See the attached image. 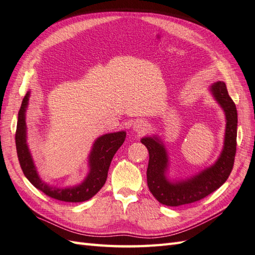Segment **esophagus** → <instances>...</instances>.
Returning <instances> with one entry per match:
<instances>
[{
	"instance_id": "34e87169",
	"label": "esophagus",
	"mask_w": 255,
	"mask_h": 255,
	"mask_svg": "<svg viewBox=\"0 0 255 255\" xmlns=\"http://www.w3.org/2000/svg\"><path fill=\"white\" fill-rule=\"evenodd\" d=\"M147 127H148V126H147L146 122L142 121V120H136V121L133 122V124H132L133 130H134V131H136V132H139V133H142V132L146 131Z\"/></svg>"
}]
</instances>
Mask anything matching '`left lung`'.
<instances>
[{
	"mask_svg": "<svg viewBox=\"0 0 255 255\" xmlns=\"http://www.w3.org/2000/svg\"><path fill=\"white\" fill-rule=\"evenodd\" d=\"M211 95L224 111L226 126L224 145L217 161L200 172L185 180L168 179L169 157L167 149L158 135L141 139L149 154L146 171L148 190L160 204L178 207L192 204L217 191L230 177L234 166L237 145V110L228 95L224 82H215L210 88Z\"/></svg>",
	"mask_w": 255,
	"mask_h": 255,
	"instance_id": "left-lung-1",
	"label": "left lung"
}]
</instances>
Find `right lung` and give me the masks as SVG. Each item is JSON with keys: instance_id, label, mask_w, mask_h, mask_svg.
I'll return each mask as SVG.
<instances>
[{"instance_id": "add662e5", "label": "right lung", "mask_w": 255, "mask_h": 255, "mask_svg": "<svg viewBox=\"0 0 255 255\" xmlns=\"http://www.w3.org/2000/svg\"><path fill=\"white\" fill-rule=\"evenodd\" d=\"M30 91L24 96L20 110L18 113L17 130H16V148L19 164L25 175L37 190L42 191L49 197L67 201L82 202L90 199L101 190L108 178V171L113 159V156L125 141L126 132L117 131L106 133L94 142L88 156L89 171L87 177L81 184L68 187H55L44 182L37 173L36 167L32 158L31 152L27 143V124H25V112L29 104Z\"/></svg>"}]
</instances>
